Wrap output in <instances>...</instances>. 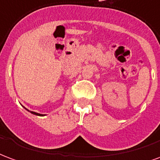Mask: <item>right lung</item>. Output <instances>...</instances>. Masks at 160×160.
<instances>
[{
	"mask_svg": "<svg viewBox=\"0 0 160 160\" xmlns=\"http://www.w3.org/2000/svg\"><path fill=\"white\" fill-rule=\"evenodd\" d=\"M31 113L35 114V115H38V116H43L42 114H40V113H37V112H31Z\"/></svg>",
	"mask_w": 160,
	"mask_h": 160,
	"instance_id": "add662e5",
	"label": "right lung"
}]
</instances>
